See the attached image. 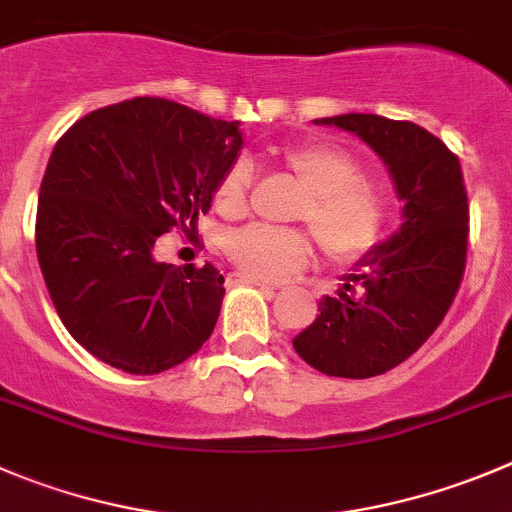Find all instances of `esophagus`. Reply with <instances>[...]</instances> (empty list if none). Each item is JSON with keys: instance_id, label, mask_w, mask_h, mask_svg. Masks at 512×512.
Here are the masks:
<instances>
[{"instance_id": "34e87169", "label": "esophagus", "mask_w": 512, "mask_h": 512, "mask_svg": "<svg viewBox=\"0 0 512 512\" xmlns=\"http://www.w3.org/2000/svg\"><path fill=\"white\" fill-rule=\"evenodd\" d=\"M228 286H259V289H269L274 291L276 286L266 284V281H259V279H251V276H243V274H228Z\"/></svg>"}]
</instances>
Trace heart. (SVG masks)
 Masks as SVG:
<instances>
[{
	"instance_id": "1",
	"label": "heart",
	"mask_w": 512,
	"mask_h": 512,
	"mask_svg": "<svg viewBox=\"0 0 512 512\" xmlns=\"http://www.w3.org/2000/svg\"><path fill=\"white\" fill-rule=\"evenodd\" d=\"M306 198L296 218L314 233L326 259L352 264L379 241L387 223V198L364 175L362 163L349 150L332 143H301L281 153ZM253 168L248 160L228 165L216 186V206L226 216L246 211ZM226 259L243 276L259 281H284L311 259V241L296 228L246 226L223 241Z\"/></svg>"
}]
</instances>
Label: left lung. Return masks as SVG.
I'll return each mask as SVG.
<instances>
[{"label":"left lung","instance_id":"left-lung-1","mask_svg":"<svg viewBox=\"0 0 512 512\" xmlns=\"http://www.w3.org/2000/svg\"><path fill=\"white\" fill-rule=\"evenodd\" d=\"M314 123L362 138L384 160L405 208L397 233L344 274L339 296L319 301L294 349L329 377H377L430 339L460 289L470 221L465 180L457 155L415 123L367 113Z\"/></svg>","mask_w":512,"mask_h":512}]
</instances>
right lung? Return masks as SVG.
Instances as JSON below:
<instances>
[{
    "instance_id": "add662e5",
    "label": "right lung",
    "mask_w": 512,
    "mask_h": 512,
    "mask_svg": "<svg viewBox=\"0 0 512 512\" xmlns=\"http://www.w3.org/2000/svg\"><path fill=\"white\" fill-rule=\"evenodd\" d=\"M238 123L165 97H133L77 120L47 163L37 259L67 332L128 374L186 362L218 321L223 276L155 261L163 233L191 236L236 163Z\"/></svg>"
}]
</instances>
